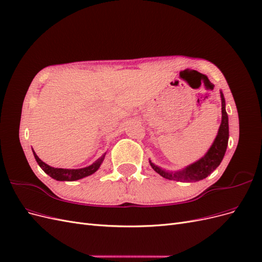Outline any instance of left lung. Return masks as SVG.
I'll use <instances>...</instances> for the list:
<instances>
[{
	"instance_id": "1",
	"label": "left lung",
	"mask_w": 262,
	"mask_h": 262,
	"mask_svg": "<svg viewBox=\"0 0 262 262\" xmlns=\"http://www.w3.org/2000/svg\"><path fill=\"white\" fill-rule=\"evenodd\" d=\"M221 93V100H222V121L217 131V136L212 143L211 147L207 153L202 156L200 160L186 166L185 168L176 171H168L158 167L157 165L149 161V165L152 168L160 175L166 179L169 180H177V181H185V182H192L199 181L204 178H207L210 173L215 170L222 160L225 155L227 144H228V116L225 109V98L224 95Z\"/></svg>"
}]
</instances>
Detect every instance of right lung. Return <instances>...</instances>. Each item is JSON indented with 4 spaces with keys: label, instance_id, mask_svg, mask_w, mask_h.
<instances>
[{
    "label": "right lung",
    "instance_id": "right-lung-1",
    "mask_svg": "<svg viewBox=\"0 0 262 262\" xmlns=\"http://www.w3.org/2000/svg\"><path fill=\"white\" fill-rule=\"evenodd\" d=\"M33 153H34L35 160L37 161L38 165L40 166L41 169L47 173V175H49L51 178H53L55 180H59V181H74V180H78V179H82L84 177L93 175L94 172H96L98 170L101 163L104 162V158L106 155V153H105L101 157H99L96 162L93 163L90 166H87V167L78 168V169H67V168L51 167V166L42 162L40 158L37 156L34 149H33Z\"/></svg>",
    "mask_w": 262,
    "mask_h": 262
}]
</instances>
